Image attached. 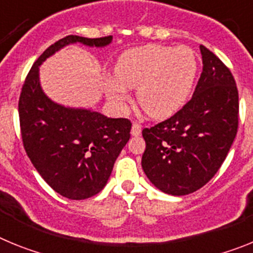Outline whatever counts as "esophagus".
<instances>
[{
    "label": "esophagus",
    "instance_id": "esophagus-1",
    "mask_svg": "<svg viewBox=\"0 0 253 253\" xmlns=\"http://www.w3.org/2000/svg\"><path fill=\"white\" fill-rule=\"evenodd\" d=\"M130 133L133 137H138V135H140V134H142V125L138 124V123H134L133 126H131Z\"/></svg>",
    "mask_w": 253,
    "mask_h": 253
}]
</instances>
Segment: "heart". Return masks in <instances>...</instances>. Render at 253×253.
<instances>
[{"instance_id": "1", "label": "heart", "mask_w": 253, "mask_h": 253, "mask_svg": "<svg viewBox=\"0 0 253 253\" xmlns=\"http://www.w3.org/2000/svg\"><path fill=\"white\" fill-rule=\"evenodd\" d=\"M198 63L187 46L148 44L124 51L115 66L107 95L116 102L128 97L126 88H138L137 100L152 119H166L189 99Z\"/></svg>"}]
</instances>
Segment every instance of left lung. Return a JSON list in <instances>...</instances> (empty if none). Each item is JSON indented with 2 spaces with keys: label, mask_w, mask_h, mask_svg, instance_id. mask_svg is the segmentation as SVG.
<instances>
[{
  "label": "left lung",
  "mask_w": 253,
  "mask_h": 253,
  "mask_svg": "<svg viewBox=\"0 0 253 253\" xmlns=\"http://www.w3.org/2000/svg\"><path fill=\"white\" fill-rule=\"evenodd\" d=\"M203 72L194 95L167 120L144 128L142 167L154 186L169 195H187L211 180L238 129V90L231 71L200 45Z\"/></svg>",
  "instance_id": "left-lung-1"
}]
</instances>
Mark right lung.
Listing matches in <instances>:
<instances>
[{"label":"right lung","mask_w":253,"mask_h":253,"mask_svg":"<svg viewBox=\"0 0 253 253\" xmlns=\"http://www.w3.org/2000/svg\"><path fill=\"white\" fill-rule=\"evenodd\" d=\"M111 40V35L58 40L38 58L22 84L19 118L26 154L46 184L71 200L91 198L104 189L130 138L131 123L51 101L40 86L39 66L68 44L102 48Z\"/></svg>","instance_id":"1"}]
</instances>
